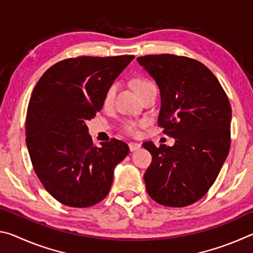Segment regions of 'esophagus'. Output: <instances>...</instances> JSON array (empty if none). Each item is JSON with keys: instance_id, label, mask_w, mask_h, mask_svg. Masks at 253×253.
Wrapping results in <instances>:
<instances>
[{"instance_id": "1", "label": "esophagus", "mask_w": 253, "mask_h": 253, "mask_svg": "<svg viewBox=\"0 0 253 253\" xmlns=\"http://www.w3.org/2000/svg\"><path fill=\"white\" fill-rule=\"evenodd\" d=\"M128 146H129V149H130V152H134V151H137V149H139V148H140V144H138V143H134V142H131V143H129V144H128Z\"/></svg>"}]
</instances>
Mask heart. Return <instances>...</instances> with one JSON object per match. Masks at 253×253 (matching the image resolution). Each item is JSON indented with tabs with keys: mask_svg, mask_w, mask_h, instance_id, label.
Wrapping results in <instances>:
<instances>
[{
	"mask_svg": "<svg viewBox=\"0 0 253 253\" xmlns=\"http://www.w3.org/2000/svg\"><path fill=\"white\" fill-rule=\"evenodd\" d=\"M151 85H153V84L151 83V81H148L146 79H136L132 81V87H134L135 91L138 93L139 96L142 95V93L146 90L147 88L151 87ZM117 88H118V84H110L108 89L106 90L105 96H104V100H102V104H104L105 107H108L113 104V101L115 99V95H116V92H117ZM138 126H139V124L136 122H127L125 125H124L123 129L126 132V134L130 135V136H135V135H137V132H138Z\"/></svg>",
	"mask_w": 253,
	"mask_h": 253,
	"instance_id": "b5f03b06",
	"label": "heart"
}]
</instances>
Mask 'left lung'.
I'll list each match as a JSON object with an SVG mask.
<instances>
[{
	"mask_svg": "<svg viewBox=\"0 0 253 253\" xmlns=\"http://www.w3.org/2000/svg\"><path fill=\"white\" fill-rule=\"evenodd\" d=\"M137 61L160 88L158 126L175 139L172 147L143 144L153 156L144 174L147 193L165 207H187L203 198L228 156L230 101L216 77L198 60L149 54Z\"/></svg>",
	"mask_w": 253,
	"mask_h": 253,
	"instance_id": "1",
	"label": "left lung"
}]
</instances>
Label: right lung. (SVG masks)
Listing matches in <instances>:
<instances>
[{
  "mask_svg": "<svg viewBox=\"0 0 253 253\" xmlns=\"http://www.w3.org/2000/svg\"><path fill=\"white\" fill-rule=\"evenodd\" d=\"M134 58L61 60L33 89L25 119L30 158L42 185L67 207L88 208L104 200L115 168L129 153L115 138L95 146L85 122L100 111L106 90Z\"/></svg>",
  "mask_w": 253,
  "mask_h": 253,
  "instance_id": "right-lung-1",
  "label": "right lung"
}]
</instances>
